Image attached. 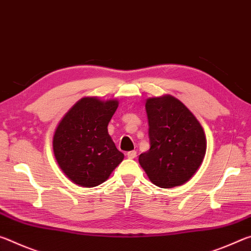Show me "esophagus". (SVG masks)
<instances>
[{
    "mask_svg": "<svg viewBox=\"0 0 251 251\" xmlns=\"http://www.w3.org/2000/svg\"><path fill=\"white\" fill-rule=\"evenodd\" d=\"M126 156L128 157V158H130V159H133V158H135L136 156H137V152H136L135 151H128L126 154Z\"/></svg>",
    "mask_w": 251,
    "mask_h": 251,
    "instance_id": "1",
    "label": "esophagus"
}]
</instances>
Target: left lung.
<instances>
[{"label": "left lung", "mask_w": 251, "mask_h": 251, "mask_svg": "<svg viewBox=\"0 0 251 251\" xmlns=\"http://www.w3.org/2000/svg\"><path fill=\"white\" fill-rule=\"evenodd\" d=\"M151 148L138 161L152 184L180 186L201 166L207 150L205 131L194 114L169 94L146 100Z\"/></svg>", "instance_id": "1"}]
</instances>
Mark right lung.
<instances>
[{
    "label": "right lung",
    "mask_w": 251,
    "mask_h": 251,
    "mask_svg": "<svg viewBox=\"0 0 251 251\" xmlns=\"http://www.w3.org/2000/svg\"><path fill=\"white\" fill-rule=\"evenodd\" d=\"M117 107V100L83 97L57 124L53 135L54 156L74 184L86 188L103 184L124 159L107 129Z\"/></svg>",
    "instance_id": "1"
}]
</instances>
